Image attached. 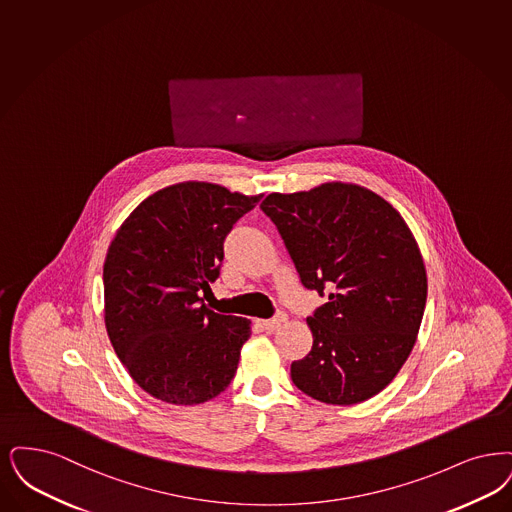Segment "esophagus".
Wrapping results in <instances>:
<instances>
[{
    "label": "esophagus",
    "instance_id": "34e87169",
    "mask_svg": "<svg viewBox=\"0 0 512 512\" xmlns=\"http://www.w3.org/2000/svg\"><path fill=\"white\" fill-rule=\"evenodd\" d=\"M287 320L286 312H278L274 318L270 320H259V326L265 329V331H274V329L280 328Z\"/></svg>",
    "mask_w": 512,
    "mask_h": 512
}]
</instances>
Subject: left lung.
Masks as SVG:
<instances>
[{
    "instance_id": "8db88e82",
    "label": "left lung",
    "mask_w": 512,
    "mask_h": 512,
    "mask_svg": "<svg viewBox=\"0 0 512 512\" xmlns=\"http://www.w3.org/2000/svg\"><path fill=\"white\" fill-rule=\"evenodd\" d=\"M276 225L307 289L328 303L308 316L312 348L291 364L310 398L350 406L385 389L408 360L427 303L419 246L392 205L364 186L326 183L268 194Z\"/></svg>"
}]
</instances>
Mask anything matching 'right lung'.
<instances>
[{
  "label": "right lung",
  "instance_id": "1",
  "mask_svg": "<svg viewBox=\"0 0 512 512\" xmlns=\"http://www.w3.org/2000/svg\"><path fill=\"white\" fill-rule=\"evenodd\" d=\"M259 200L188 181L148 196L118 228L104 259V324L150 396L204 404L234 379L251 322L209 310L200 293L219 278L226 234Z\"/></svg>",
  "mask_w": 512,
  "mask_h": 512
}]
</instances>
